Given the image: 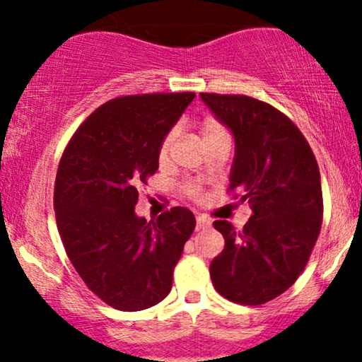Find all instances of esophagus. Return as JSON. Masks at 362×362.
Masks as SVG:
<instances>
[{"label": "esophagus", "mask_w": 362, "mask_h": 362, "mask_svg": "<svg viewBox=\"0 0 362 362\" xmlns=\"http://www.w3.org/2000/svg\"><path fill=\"white\" fill-rule=\"evenodd\" d=\"M210 224V218L205 217V215H198L197 217V230H203V229H209Z\"/></svg>", "instance_id": "obj_1"}]
</instances>
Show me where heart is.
Listing matches in <instances>:
<instances>
[{
	"label": "heart",
	"instance_id": "obj_1",
	"mask_svg": "<svg viewBox=\"0 0 362 362\" xmlns=\"http://www.w3.org/2000/svg\"><path fill=\"white\" fill-rule=\"evenodd\" d=\"M200 133H202L203 141H205V145H206L209 141L215 140V138L227 135V129L224 128V124H222L221 121L214 119V117H206V119L202 121ZM176 136H177V128H170L169 132L164 135V138H162V141L159 145V152H157L159 162H165L169 159L170 148H173V144H174V140H176ZM181 192L185 193V197H188L189 200L198 202L203 198V188L198 181H192V180L185 181L181 185Z\"/></svg>",
	"mask_w": 362,
	"mask_h": 362
}]
</instances>
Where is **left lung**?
<instances>
[{"instance_id": "left-lung-1", "label": "left lung", "mask_w": 362, "mask_h": 362, "mask_svg": "<svg viewBox=\"0 0 362 362\" xmlns=\"http://www.w3.org/2000/svg\"><path fill=\"white\" fill-rule=\"evenodd\" d=\"M200 97L233 132L229 192L253 210L243 230L214 222L226 246L210 279L229 301L258 306L289 289L311 257L323 221L320 169L299 128L274 105L239 93Z\"/></svg>"}]
</instances>
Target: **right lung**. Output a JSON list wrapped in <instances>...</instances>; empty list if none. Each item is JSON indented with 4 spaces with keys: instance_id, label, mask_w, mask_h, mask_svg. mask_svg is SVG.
<instances>
[{
    "instance_id": "right-lung-1",
    "label": "right lung",
    "mask_w": 362,
    "mask_h": 362,
    "mask_svg": "<svg viewBox=\"0 0 362 362\" xmlns=\"http://www.w3.org/2000/svg\"><path fill=\"white\" fill-rule=\"evenodd\" d=\"M194 92L116 97L97 107L64 147L54 182L56 224L85 286L119 311L156 306L194 230L185 206L156 222L136 217L138 188L159 168V145Z\"/></svg>"
}]
</instances>
